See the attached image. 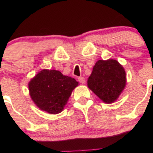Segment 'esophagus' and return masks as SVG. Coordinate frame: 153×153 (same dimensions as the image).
<instances>
[{
  "mask_svg": "<svg viewBox=\"0 0 153 153\" xmlns=\"http://www.w3.org/2000/svg\"><path fill=\"white\" fill-rule=\"evenodd\" d=\"M78 81H79L81 84H85V78L84 77H79L78 78Z\"/></svg>",
  "mask_w": 153,
  "mask_h": 153,
  "instance_id": "34e87169",
  "label": "esophagus"
}]
</instances>
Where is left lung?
<instances>
[{
    "label": "left lung",
    "mask_w": 153,
    "mask_h": 153,
    "mask_svg": "<svg viewBox=\"0 0 153 153\" xmlns=\"http://www.w3.org/2000/svg\"><path fill=\"white\" fill-rule=\"evenodd\" d=\"M126 72L116 60H99L95 63L87 86L103 102L113 103L126 86Z\"/></svg>",
    "instance_id": "left-lung-1"
}]
</instances>
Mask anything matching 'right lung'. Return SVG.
Returning <instances> with one entry per match:
<instances>
[{
  "label": "right lung",
  "mask_w": 153,
  "mask_h": 153,
  "mask_svg": "<svg viewBox=\"0 0 153 153\" xmlns=\"http://www.w3.org/2000/svg\"><path fill=\"white\" fill-rule=\"evenodd\" d=\"M78 85L75 78L55 69H43L28 84L33 102L40 109L49 114L62 112L72 90Z\"/></svg>",
  "instance_id": "obj_1"
}]
</instances>
